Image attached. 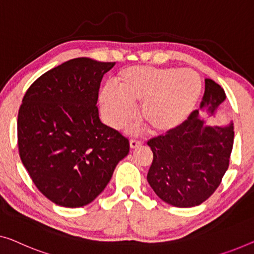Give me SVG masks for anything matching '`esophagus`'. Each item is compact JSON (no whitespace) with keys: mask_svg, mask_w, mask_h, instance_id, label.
Segmentation results:
<instances>
[{"mask_svg":"<svg viewBox=\"0 0 254 254\" xmlns=\"http://www.w3.org/2000/svg\"><path fill=\"white\" fill-rule=\"evenodd\" d=\"M142 142L139 141V140H135V139H131L130 140V147L131 148H137V147L141 146Z\"/></svg>","mask_w":254,"mask_h":254,"instance_id":"esophagus-1","label":"esophagus"}]
</instances>
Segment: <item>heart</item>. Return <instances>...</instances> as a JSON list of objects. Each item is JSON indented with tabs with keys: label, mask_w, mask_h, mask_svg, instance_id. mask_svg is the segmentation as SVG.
<instances>
[{
	"label": "heart",
	"mask_w": 254,
	"mask_h": 254,
	"mask_svg": "<svg viewBox=\"0 0 254 254\" xmlns=\"http://www.w3.org/2000/svg\"><path fill=\"white\" fill-rule=\"evenodd\" d=\"M116 90L105 86L99 94L107 122L122 128L133 119L131 106L141 103L139 120L154 134L179 128L194 111L202 92V79L190 69L130 66L114 78Z\"/></svg>",
	"instance_id": "b5f03b06"
}]
</instances>
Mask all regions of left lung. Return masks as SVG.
I'll return each instance as SVG.
<instances>
[{
  "mask_svg": "<svg viewBox=\"0 0 254 254\" xmlns=\"http://www.w3.org/2000/svg\"><path fill=\"white\" fill-rule=\"evenodd\" d=\"M226 93L205 78L199 109L214 116ZM199 109L177 130L150 139L153 151L147 180L158 197L170 205L191 207L202 204L215 191L229 166L234 143V124L207 126Z\"/></svg>",
  "mask_w": 254,
  "mask_h": 254,
  "instance_id": "1",
  "label": "left lung"
}]
</instances>
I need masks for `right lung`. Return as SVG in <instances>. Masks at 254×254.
I'll return each instance as SVG.
<instances>
[{
    "label": "right lung",
    "instance_id": "1",
    "mask_svg": "<svg viewBox=\"0 0 254 254\" xmlns=\"http://www.w3.org/2000/svg\"><path fill=\"white\" fill-rule=\"evenodd\" d=\"M115 63L75 58L40 76L18 113L21 162L45 197L81 207L101 194L128 140L101 123L97 101L101 79Z\"/></svg>",
    "mask_w": 254,
    "mask_h": 254
}]
</instances>
